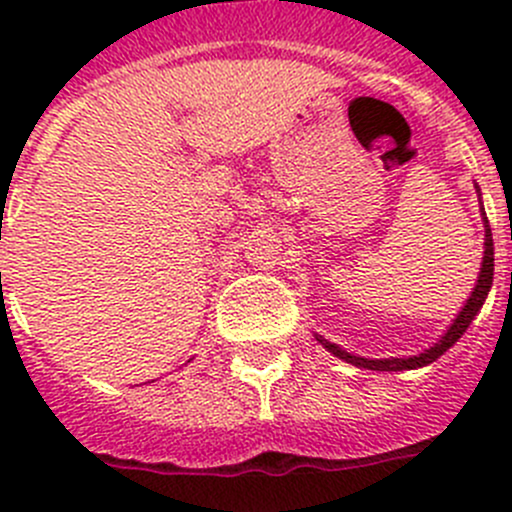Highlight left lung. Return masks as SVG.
<instances>
[{"label":"left lung","mask_w":512,"mask_h":512,"mask_svg":"<svg viewBox=\"0 0 512 512\" xmlns=\"http://www.w3.org/2000/svg\"><path fill=\"white\" fill-rule=\"evenodd\" d=\"M490 285H493V235H490L488 220H485V255H483V267H480L478 285H476V289H473L471 299H468V302H466L463 312L458 314L456 322H453L451 327H448V332L443 334L441 342H438L436 347L426 349V352L418 354V356H409V359H364V356H354V354L344 352L342 347H337V344L327 342V339H322V337H317V339L334 356L344 359V361H347V364L359 366V369L404 371V369H416V366H426V364H431V361H436L443 352H448V349H451L453 344H456L458 339H461V334L466 332L468 324L473 322V317H476V314L480 312V307H483L485 297H488V292H490Z\"/></svg>","instance_id":"obj_1"}]
</instances>
